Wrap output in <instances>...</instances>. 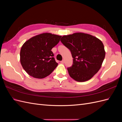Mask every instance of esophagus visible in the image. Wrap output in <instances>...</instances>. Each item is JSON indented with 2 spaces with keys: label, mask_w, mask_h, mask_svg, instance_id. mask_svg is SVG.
I'll return each mask as SVG.
<instances>
[{
  "label": "esophagus",
  "mask_w": 122,
  "mask_h": 122,
  "mask_svg": "<svg viewBox=\"0 0 122 122\" xmlns=\"http://www.w3.org/2000/svg\"><path fill=\"white\" fill-rule=\"evenodd\" d=\"M65 61L64 60H63L61 61V62L62 64H64V63H65Z\"/></svg>",
  "instance_id": "34e87169"
}]
</instances>
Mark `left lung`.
<instances>
[{
	"label": "left lung",
	"instance_id": "left-lung-1",
	"mask_svg": "<svg viewBox=\"0 0 122 122\" xmlns=\"http://www.w3.org/2000/svg\"><path fill=\"white\" fill-rule=\"evenodd\" d=\"M61 41L70 50L73 58V65L67 69L72 78L84 82L99 71L105 56L101 40L89 34L76 32L62 36Z\"/></svg>",
	"mask_w": 122,
	"mask_h": 122
}]
</instances>
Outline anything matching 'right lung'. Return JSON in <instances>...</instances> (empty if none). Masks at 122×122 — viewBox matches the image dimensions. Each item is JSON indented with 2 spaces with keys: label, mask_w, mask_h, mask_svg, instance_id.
Listing matches in <instances>:
<instances>
[{
  "label": "right lung",
  "mask_w": 122,
  "mask_h": 122,
  "mask_svg": "<svg viewBox=\"0 0 122 122\" xmlns=\"http://www.w3.org/2000/svg\"><path fill=\"white\" fill-rule=\"evenodd\" d=\"M61 36L43 33L26 41L20 50V62L28 74L42 79L49 75L58 64L53 57L52 48L60 42Z\"/></svg>",
  "instance_id": "1"
}]
</instances>
